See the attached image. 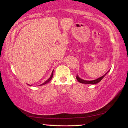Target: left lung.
I'll return each instance as SVG.
<instances>
[{"label": "left lung", "mask_w": 128, "mask_h": 128, "mask_svg": "<svg viewBox=\"0 0 128 128\" xmlns=\"http://www.w3.org/2000/svg\"><path fill=\"white\" fill-rule=\"evenodd\" d=\"M109 72V71H108ZM107 72V73H108ZM106 73H105L104 75H103L102 76H101V77L99 78L95 79V80H84V79H80V78L78 76H76V79L78 80V81L80 83H82V84H98L99 83L100 81L102 79L104 78V77H105V76L106 75V74H107Z\"/></svg>", "instance_id": "1"}]
</instances>
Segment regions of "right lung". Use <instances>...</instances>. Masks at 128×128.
<instances>
[{"instance_id": "add662e5", "label": "right lung", "mask_w": 128, "mask_h": 128, "mask_svg": "<svg viewBox=\"0 0 128 128\" xmlns=\"http://www.w3.org/2000/svg\"><path fill=\"white\" fill-rule=\"evenodd\" d=\"M53 73H54V71H53L52 72V74H51V76H50V77L48 79V80H46V81H45L44 82V83H42V84H41L40 86H43V85H45V84H48V82H49L50 81V80H51V79H52V77H53Z\"/></svg>"}]
</instances>
